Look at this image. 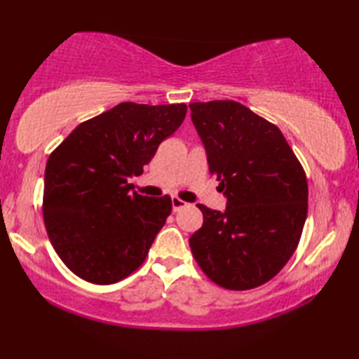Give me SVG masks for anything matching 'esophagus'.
<instances>
[{
    "mask_svg": "<svg viewBox=\"0 0 359 359\" xmlns=\"http://www.w3.org/2000/svg\"><path fill=\"white\" fill-rule=\"evenodd\" d=\"M187 205H189V203H187V201H184V200H180L179 196H172V210L174 211H179L182 208H185Z\"/></svg>",
    "mask_w": 359,
    "mask_h": 359,
    "instance_id": "obj_1",
    "label": "esophagus"
}]
</instances>
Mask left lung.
I'll return each instance as SVG.
<instances>
[{
	"instance_id": "left-lung-1",
	"label": "left lung",
	"mask_w": 359,
	"mask_h": 359,
	"mask_svg": "<svg viewBox=\"0 0 359 359\" xmlns=\"http://www.w3.org/2000/svg\"><path fill=\"white\" fill-rule=\"evenodd\" d=\"M210 174L228 196L224 213L198 205L190 237L201 271L224 290L245 291L281 271L299 244L307 179L280 128L236 100L190 104Z\"/></svg>"
}]
</instances>
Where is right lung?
Instances as JSON below:
<instances>
[{"label": "right lung", "mask_w": 359, "mask_h": 359, "mask_svg": "<svg viewBox=\"0 0 359 359\" xmlns=\"http://www.w3.org/2000/svg\"><path fill=\"white\" fill-rule=\"evenodd\" d=\"M185 114V104L122 102L79 123L52 151L43 223L55 252L79 278L112 285L143 265L172 200L131 191L128 179L143 174Z\"/></svg>", "instance_id": "obj_1"}]
</instances>
